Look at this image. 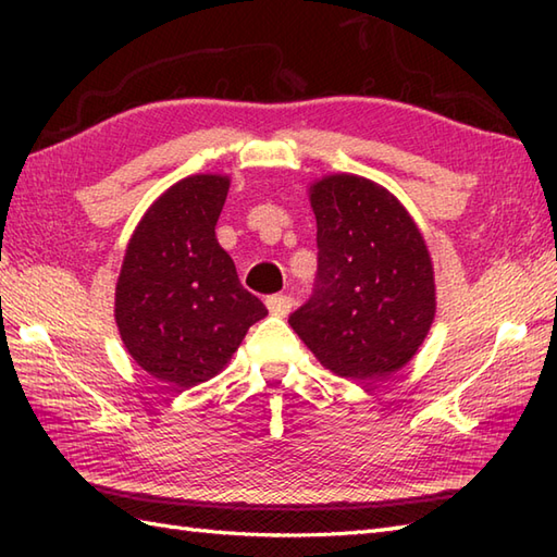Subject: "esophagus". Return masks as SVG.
Instances as JSON below:
<instances>
[{"mask_svg": "<svg viewBox=\"0 0 557 557\" xmlns=\"http://www.w3.org/2000/svg\"><path fill=\"white\" fill-rule=\"evenodd\" d=\"M265 306H268V311H270L272 315L282 318V315H287V313L292 311L294 299L289 297V294H272V297L265 299Z\"/></svg>", "mask_w": 557, "mask_h": 557, "instance_id": "esophagus-1", "label": "esophagus"}]
</instances>
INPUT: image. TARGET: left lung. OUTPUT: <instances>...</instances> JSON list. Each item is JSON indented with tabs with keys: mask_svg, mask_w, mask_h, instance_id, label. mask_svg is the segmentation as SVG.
Instances as JSON below:
<instances>
[{
	"mask_svg": "<svg viewBox=\"0 0 557 557\" xmlns=\"http://www.w3.org/2000/svg\"><path fill=\"white\" fill-rule=\"evenodd\" d=\"M309 200L318 280L289 325L335 375L383 381L413 359L433 325L429 246L397 196L366 176L325 174Z\"/></svg>",
	"mask_w": 557,
	"mask_h": 557,
	"instance_id": "1",
	"label": "left lung"
}]
</instances>
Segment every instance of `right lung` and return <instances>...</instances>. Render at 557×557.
I'll use <instances>...</instances> for the list:
<instances>
[{
	"label": "right lung",
	"mask_w": 557,
	"mask_h": 557,
	"mask_svg": "<svg viewBox=\"0 0 557 557\" xmlns=\"http://www.w3.org/2000/svg\"><path fill=\"white\" fill-rule=\"evenodd\" d=\"M227 174H191L152 200L126 244L114 321L132 359L176 389L215 377L268 309L236 275L215 224Z\"/></svg>",
	"instance_id": "add662e5"
}]
</instances>
